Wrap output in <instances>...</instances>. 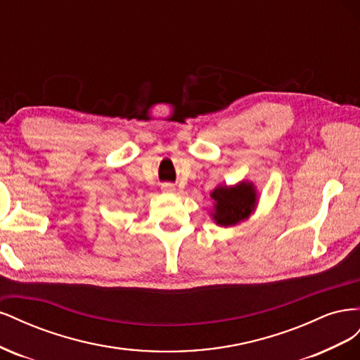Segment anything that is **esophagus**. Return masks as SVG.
<instances>
[{"label":"esophagus","instance_id":"obj_1","mask_svg":"<svg viewBox=\"0 0 360 360\" xmlns=\"http://www.w3.org/2000/svg\"><path fill=\"white\" fill-rule=\"evenodd\" d=\"M162 189H163V192H168V193L176 192V186H174L172 183H163L162 184Z\"/></svg>","mask_w":360,"mask_h":360}]
</instances>
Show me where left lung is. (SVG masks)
<instances>
[{
  "instance_id": "left-lung-1",
  "label": "left lung",
  "mask_w": 360,
  "mask_h": 360,
  "mask_svg": "<svg viewBox=\"0 0 360 360\" xmlns=\"http://www.w3.org/2000/svg\"><path fill=\"white\" fill-rule=\"evenodd\" d=\"M210 197L214 200L212 217L221 226H234L246 221L257 207V191L250 181L236 186H217Z\"/></svg>"
}]
</instances>
